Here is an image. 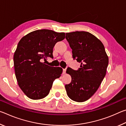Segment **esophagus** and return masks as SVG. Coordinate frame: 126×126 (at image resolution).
<instances>
[{
    "mask_svg": "<svg viewBox=\"0 0 126 126\" xmlns=\"http://www.w3.org/2000/svg\"><path fill=\"white\" fill-rule=\"evenodd\" d=\"M66 73V69H63V74H65Z\"/></svg>",
    "mask_w": 126,
    "mask_h": 126,
    "instance_id": "1",
    "label": "esophagus"
}]
</instances>
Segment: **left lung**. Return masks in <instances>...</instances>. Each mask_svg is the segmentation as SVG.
I'll return each mask as SVG.
<instances>
[{
	"label": "left lung",
	"instance_id": "1",
	"mask_svg": "<svg viewBox=\"0 0 126 126\" xmlns=\"http://www.w3.org/2000/svg\"><path fill=\"white\" fill-rule=\"evenodd\" d=\"M66 39L72 49L73 58L80 62L78 71L69 68L66 73L72 82L65 88L68 96L78 102L87 101L98 89L106 76L108 57L103 43L87 32L66 33Z\"/></svg>",
	"mask_w": 126,
	"mask_h": 126
}]
</instances>
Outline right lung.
Returning <instances> with one entry per match:
<instances>
[{
  "instance_id": "right-lung-1",
  "label": "right lung",
  "mask_w": 126,
  "mask_h": 126,
  "mask_svg": "<svg viewBox=\"0 0 126 126\" xmlns=\"http://www.w3.org/2000/svg\"><path fill=\"white\" fill-rule=\"evenodd\" d=\"M64 38V33L40 29L28 33L19 42L13 57L15 74L19 86L29 98L46 97L54 80L61 76L62 68L50 67L42 61L53 58L55 43Z\"/></svg>"
}]
</instances>
